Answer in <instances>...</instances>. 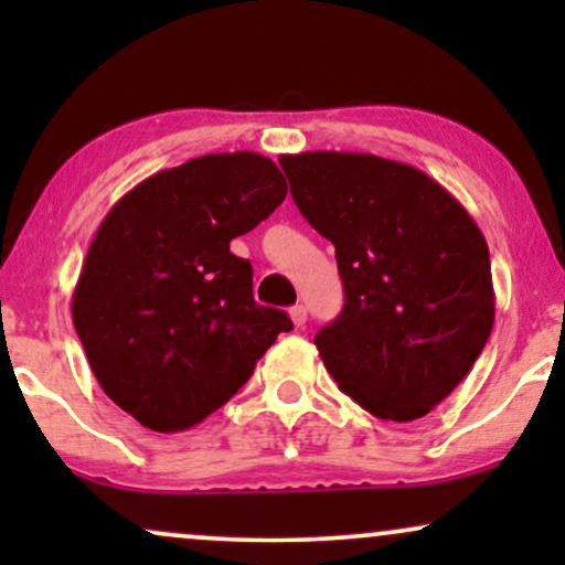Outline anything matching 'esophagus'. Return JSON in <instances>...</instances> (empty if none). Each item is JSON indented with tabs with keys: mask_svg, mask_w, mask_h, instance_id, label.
Wrapping results in <instances>:
<instances>
[{
	"mask_svg": "<svg viewBox=\"0 0 565 565\" xmlns=\"http://www.w3.org/2000/svg\"><path fill=\"white\" fill-rule=\"evenodd\" d=\"M289 316H291V321H295V327L300 329V327H305V321H308V308H305V305H295V308L289 310Z\"/></svg>",
	"mask_w": 565,
	"mask_h": 565,
	"instance_id": "1",
	"label": "esophagus"
}]
</instances>
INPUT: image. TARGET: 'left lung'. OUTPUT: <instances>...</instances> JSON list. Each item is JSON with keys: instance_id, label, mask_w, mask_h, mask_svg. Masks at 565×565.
Returning <instances> with one entry per match:
<instances>
[{"instance_id": "1", "label": "left lung", "mask_w": 565, "mask_h": 565, "mask_svg": "<svg viewBox=\"0 0 565 565\" xmlns=\"http://www.w3.org/2000/svg\"><path fill=\"white\" fill-rule=\"evenodd\" d=\"M302 217L334 244L345 305L316 334L342 393L393 423L459 385L494 327L489 246L462 204L417 167L372 153L281 159Z\"/></svg>"}]
</instances>
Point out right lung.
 Wrapping results in <instances>:
<instances>
[{
    "mask_svg": "<svg viewBox=\"0 0 565 565\" xmlns=\"http://www.w3.org/2000/svg\"><path fill=\"white\" fill-rule=\"evenodd\" d=\"M284 196L270 159L210 153L142 180L97 228L71 316L103 393L148 430L210 417L291 329L231 252Z\"/></svg>",
    "mask_w": 565,
    "mask_h": 565,
    "instance_id": "add662e5",
    "label": "right lung"
}]
</instances>
